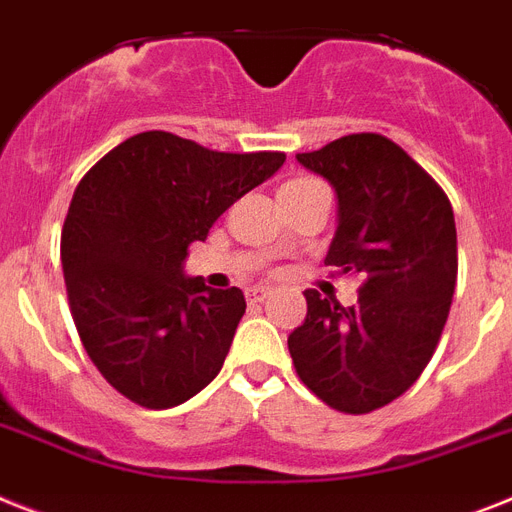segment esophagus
<instances>
[{"instance_id": "obj_1", "label": "esophagus", "mask_w": 512, "mask_h": 512, "mask_svg": "<svg viewBox=\"0 0 512 512\" xmlns=\"http://www.w3.org/2000/svg\"><path fill=\"white\" fill-rule=\"evenodd\" d=\"M266 295H269V287H264V285L248 287V290H246L248 303H261V301H264V298H266Z\"/></svg>"}]
</instances>
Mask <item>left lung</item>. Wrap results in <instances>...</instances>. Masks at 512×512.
<instances>
[{"instance_id":"obj_1","label":"left lung","mask_w":512,"mask_h":512,"mask_svg":"<svg viewBox=\"0 0 512 512\" xmlns=\"http://www.w3.org/2000/svg\"><path fill=\"white\" fill-rule=\"evenodd\" d=\"M295 159L337 193L324 264L366 282L348 308L306 290L287 348L316 398L342 413L377 411L421 377L445 329L458 277L453 206L384 135H345Z\"/></svg>"}]
</instances>
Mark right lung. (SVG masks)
Returning <instances> with one entry per match:
<instances>
[{"label": "right lung", "mask_w": 512, "mask_h": 512, "mask_svg": "<svg viewBox=\"0 0 512 512\" xmlns=\"http://www.w3.org/2000/svg\"><path fill=\"white\" fill-rule=\"evenodd\" d=\"M285 164L149 130L122 141L75 188L62 272L80 342L101 377L143 408H172L217 377L246 298L185 274L188 246Z\"/></svg>", "instance_id": "obj_1"}]
</instances>
